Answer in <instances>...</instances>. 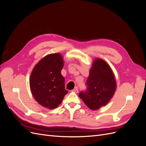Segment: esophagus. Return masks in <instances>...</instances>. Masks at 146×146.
Listing matches in <instances>:
<instances>
[{
	"mask_svg": "<svg viewBox=\"0 0 146 146\" xmlns=\"http://www.w3.org/2000/svg\"><path fill=\"white\" fill-rule=\"evenodd\" d=\"M72 91L73 92H76V93H77V92H78V88H77V87H76L74 88V89L72 90Z\"/></svg>",
	"mask_w": 146,
	"mask_h": 146,
	"instance_id": "obj_1",
	"label": "esophagus"
}]
</instances>
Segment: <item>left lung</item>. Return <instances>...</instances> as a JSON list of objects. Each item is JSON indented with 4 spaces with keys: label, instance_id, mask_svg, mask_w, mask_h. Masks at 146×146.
<instances>
[{
    "label": "left lung",
    "instance_id": "1",
    "mask_svg": "<svg viewBox=\"0 0 146 146\" xmlns=\"http://www.w3.org/2000/svg\"><path fill=\"white\" fill-rule=\"evenodd\" d=\"M85 92L78 96L92 110L105 106L113 98L116 90L115 76L110 65L101 58H96L92 63L86 81Z\"/></svg>",
    "mask_w": 146,
    "mask_h": 146
}]
</instances>
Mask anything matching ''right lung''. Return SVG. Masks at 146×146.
<instances>
[{"label": "right lung", "instance_id": "right-lung-1", "mask_svg": "<svg viewBox=\"0 0 146 146\" xmlns=\"http://www.w3.org/2000/svg\"><path fill=\"white\" fill-rule=\"evenodd\" d=\"M64 61L58 53L45 56L35 66L30 77V88L35 99L42 107L54 109L68 91L61 74Z\"/></svg>", "mask_w": 146, "mask_h": 146}]
</instances>
